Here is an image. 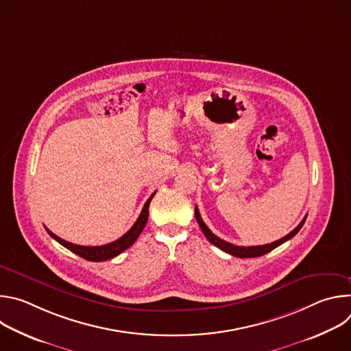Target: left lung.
I'll return each instance as SVG.
<instances>
[{"instance_id":"1","label":"left lung","mask_w":351,"mask_h":351,"mask_svg":"<svg viewBox=\"0 0 351 351\" xmlns=\"http://www.w3.org/2000/svg\"><path fill=\"white\" fill-rule=\"evenodd\" d=\"M194 214H195V221H197L198 226L202 228V230H203L204 236L208 239V241L213 243L214 245H217L218 248H221L222 252H225V253H228V254H230V256H233V257H239V258H254V257H261V256H264V254L272 252L274 248H276L278 245L283 244L285 241H287V240H290L293 236H295V234L298 233V230L303 228V225H304V222H306V219H307V215H306L304 219H303L302 222H300L289 234H286L285 237H282V239H279V240H276V241H274V243L264 244V245L243 247V245H234V244L228 243V241L219 239L218 236H215V234L208 229V226L204 223V221L202 219V215H199L197 207H195V210H194Z\"/></svg>"}]
</instances>
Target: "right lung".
Wrapping results in <instances>:
<instances>
[{
	"label": "right lung",
	"instance_id": "1",
	"mask_svg": "<svg viewBox=\"0 0 351 351\" xmlns=\"http://www.w3.org/2000/svg\"><path fill=\"white\" fill-rule=\"evenodd\" d=\"M156 193L152 194V197H149L137 221L134 222V225L122 236L119 237L118 240L112 241V243H108V244H104V245H79V244H73V243H69L61 237H58L57 234H54L51 230H48L47 228V232L48 234L51 236L53 239H56L60 244H62L64 247H66L68 250H71L72 253L77 254L79 257L87 260V261H93V263H101V261H107V260H111L117 256H119L122 252H125L126 248H129L134 241L136 239L140 236L141 230L144 229L145 223H147V219H148V207H149V203H152V199L154 197Z\"/></svg>",
	"mask_w": 351,
	"mask_h": 351
}]
</instances>
